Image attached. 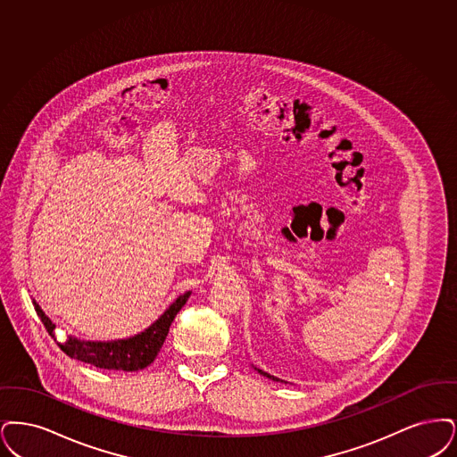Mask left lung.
<instances>
[{"label": "left lung", "mask_w": 457, "mask_h": 457, "mask_svg": "<svg viewBox=\"0 0 457 457\" xmlns=\"http://www.w3.org/2000/svg\"><path fill=\"white\" fill-rule=\"evenodd\" d=\"M258 372H259V374H262V376H264V378H273V380H278V378H273V376H270V374H266V372H262V370H259V369H258Z\"/></svg>", "instance_id": "left-lung-1"}]
</instances>
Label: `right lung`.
<instances>
[{
	"instance_id": "obj_1",
	"label": "right lung",
	"mask_w": 457,
	"mask_h": 457,
	"mask_svg": "<svg viewBox=\"0 0 457 457\" xmlns=\"http://www.w3.org/2000/svg\"><path fill=\"white\" fill-rule=\"evenodd\" d=\"M191 292H186L157 319L148 329L139 333L137 337L107 343H90V341H79L75 337H66L64 341H58V346L68 355L77 358L79 361L90 363L99 369L107 370H124L135 372L148 367L155 357L159 355L160 348L169 335V328L172 320L178 316L179 311L184 307ZM36 312L39 316L44 328L51 337H54V324L47 318L39 305L34 302Z\"/></svg>"
}]
</instances>
